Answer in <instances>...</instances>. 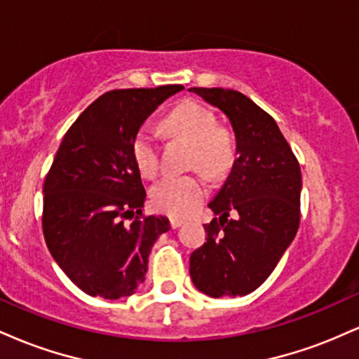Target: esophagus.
Wrapping results in <instances>:
<instances>
[{
  "instance_id": "1",
  "label": "esophagus",
  "mask_w": 359,
  "mask_h": 359,
  "mask_svg": "<svg viewBox=\"0 0 359 359\" xmlns=\"http://www.w3.org/2000/svg\"><path fill=\"white\" fill-rule=\"evenodd\" d=\"M184 224V219H179V217H172L170 219V226L174 229H177V228H180V226Z\"/></svg>"
}]
</instances>
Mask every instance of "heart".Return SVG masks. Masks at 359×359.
Wrapping results in <instances>:
<instances>
[{"label": "heart", "instance_id": "heart-1", "mask_svg": "<svg viewBox=\"0 0 359 359\" xmlns=\"http://www.w3.org/2000/svg\"><path fill=\"white\" fill-rule=\"evenodd\" d=\"M165 128L177 138L192 145L189 165L209 177L224 174L234 160L231 137L219 126L217 116L208 106L185 101L168 114ZM131 155L143 177L158 172V142L150 128H140L131 143ZM205 197V185L196 175L163 177L151 189L155 209L168 216L182 217L191 214Z\"/></svg>", "mask_w": 359, "mask_h": 359}]
</instances>
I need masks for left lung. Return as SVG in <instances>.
<instances>
[{
    "label": "left lung",
    "instance_id": "left-lung-1",
    "mask_svg": "<svg viewBox=\"0 0 359 359\" xmlns=\"http://www.w3.org/2000/svg\"><path fill=\"white\" fill-rule=\"evenodd\" d=\"M189 90L229 118L238 155L209 203L219 217L204 224L208 241L191 255V278L209 297L251 294L297 234L300 165L275 119L245 94L222 88Z\"/></svg>",
    "mask_w": 359,
    "mask_h": 359
}]
</instances>
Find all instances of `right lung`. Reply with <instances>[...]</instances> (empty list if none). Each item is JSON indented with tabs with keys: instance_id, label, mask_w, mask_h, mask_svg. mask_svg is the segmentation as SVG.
<instances>
[{
	"instance_id": "right-lung-1",
	"label": "right lung",
	"mask_w": 359,
	"mask_h": 359,
	"mask_svg": "<svg viewBox=\"0 0 359 359\" xmlns=\"http://www.w3.org/2000/svg\"><path fill=\"white\" fill-rule=\"evenodd\" d=\"M184 86L114 89L64 135L43 182L42 228L57 265L88 295L119 299L145 280L165 216L142 212L147 192L131 155L140 126Z\"/></svg>"
}]
</instances>
